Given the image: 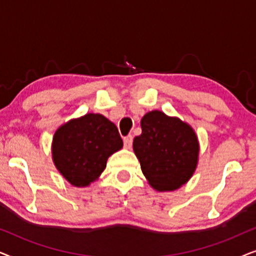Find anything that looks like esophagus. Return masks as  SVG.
<instances>
[{
	"label": "esophagus",
	"mask_w": 256,
	"mask_h": 256,
	"mask_svg": "<svg viewBox=\"0 0 256 256\" xmlns=\"http://www.w3.org/2000/svg\"><path fill=\"white\" fill-rule=\"evenodd\" d=\"M124 148L129 149L132 144V135H127L124 138Z\"/></svg>",
	"instance_id": "obj_1"
}]
</instances>
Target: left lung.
Instances as JSON below:
<instances>
[{
  "mask_svg": "<svg viewBox=\"0 0 256 256\" xmlns=\"http://www.w3.org/2000/svg\"><path fill=\"white\" fill-rule=\"evenodd\" d=\"M141 127L142 134L134 138L132 148L149 184L158 191H172L186 183L198 162L194 129L160 110L146 113Z\"/></svg>",
  "mask_w": 256,
  "mask_h": 256,
  "instance_id": "1",
  "label": "left lung"
}]
</instances>
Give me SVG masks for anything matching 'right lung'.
<instances>
[{
    "instance_id": "1",
    "label": "right lung",
    "mask_w": 256,
    "mask_h": 256,
    "mask_svg": "<svg viewBox=\"0 0 256 256\" xmlns=\"http://www.w3.org/2000/svg\"><path fill=\"white\" fill-rule=\"evenodd\" d=\"M124 146L113 122L101 114H86L56 132L52 142L54 166L74 186H86L106 168L108 157Z\"/></svg>"
}]
</instances>
